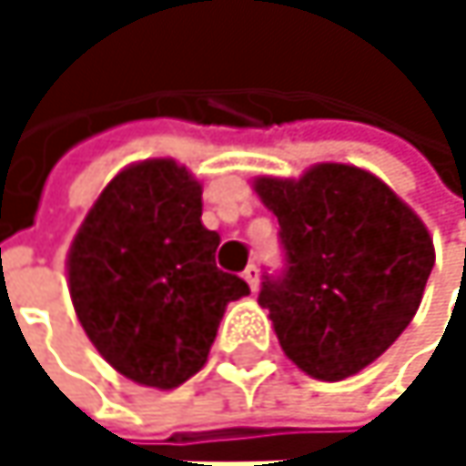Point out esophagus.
Instances as JSON below:
<instances>
[{"instance_id":"obj_1","label":"esophagus","mask_w":466,"mask_h":466,"mask_svg":"<svg viewBox=\"0 0 466 466\" xmlns=\"http://www.w3.org/2000/svg\"><path fill=\"white\" fill-rule=\"evenodd\" d=\"M242 278H245V283L250 286V291L258 289V267H256V264H248L245 272H242Z\"/></svg>"}]
</instances>
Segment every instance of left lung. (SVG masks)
Instances as JSON below:
<instances>
[{"label":"left lung","mask_w":466,"mask_h":466,"mask_svg":"<svg viewBox=\"0 0 466 466\" xmlns=\"http://www.w3.org/2000/svg\"><path fill=\"white\" fill-rule=\"evenodd\" d=\"M278 216L286 269L264 275L283 353L316 380H342L372 364L408 329L434 267L419 216L372 172L316 164L302 177H256Z\"/></svg>","instance_id":"left-lung-1"}]
</instances>
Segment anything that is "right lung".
Masks as SVG:
<instances>
[{"mask_svg":"<svg viewBox=\"0 0 466 466\" xmlns=\"http://www.w3.org/2000/svg\"><path fill=\"white\" fill-rule=\"evenodd\" d=\"M221 237L202 227V183L172 158L121 169L66 256L77 321L102 359L150 389H177L210 353L242 278L216 267Z\"/></svg>","mask_w":466,"mask_h":466,"instance_id":"obj_1","label":"right lung"}]
</instances>
